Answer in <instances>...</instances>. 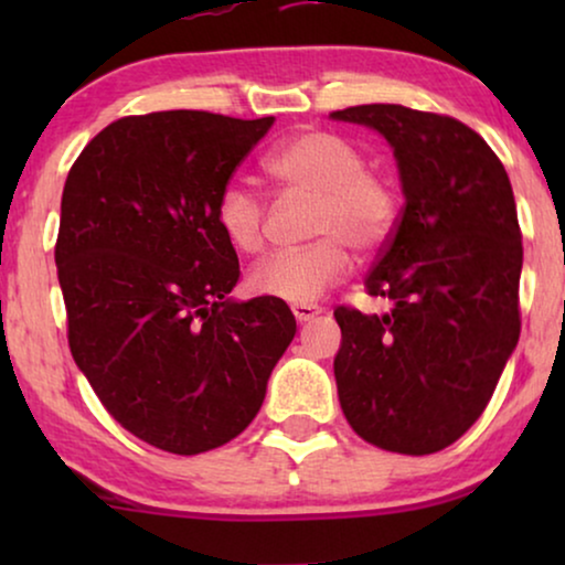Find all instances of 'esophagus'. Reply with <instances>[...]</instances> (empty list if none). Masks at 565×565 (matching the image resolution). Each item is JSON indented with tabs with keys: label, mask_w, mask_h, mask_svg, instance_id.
I'll use <instances>...</instances> for the list:
<instances>
[{
	"label": "esophagus",
	"mask_w": 565,
	"mask_h": 565,
	"mask_svg": "<svg viewBox=\"0 0 565 565\" xmlns=\"http://www.w3.org/2000/svg\"><path fill=\"white\" fill-rule=\"evenodd\" d=\"M323 311L321 306H313V303H296L292 306V316H296L298 323H308L311 319H316Z\"/></svg>",
	"instance_id": "esophagus-1"
}]
</instances>
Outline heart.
Instances as JSON below:
<instances>
[{"instance_id":"obj_1","label":"heart","mask_w":565,"mask_h":565,"mask_svg":"<svg viewBox=\"0 0 565 565\" xmlns=\"http://www.w3.org/2000/svg\"><path fill=\"white\" fill-rule=\"evenodd\" d=\"M265 172L288 195L313 198L308 236L316 242L262 259L246 277L252 292L311 303L350 273V249L373 254L398 221V190L381 169L365 167L352 141L331 130H303L267 153ZM215 226L234 249L257 254L265 244V203L242 184L215 200Z\"/></svg>"}]
</instances>
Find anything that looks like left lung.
<instances>
[{
  "mask_svg": "<svg viewBox=\"0 0 565 565\" xmlns=\"http://www.w3.org/2000/svg\"><path fill=\"white\" fill-rule=\"evenodd\" d=\"M331 118L375 128L391 143L406 200L365 280L391 311H334L339 404L381 450H445L483 414L520 339L512 184L491 146L450 115L358 105Z\"/></svg>",
  "mask_w": 565,
  "mask_h": 565,
  "instance_id": "left-lung-1",
  "label": "left lung"
}]
</instances>
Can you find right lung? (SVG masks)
<instances>
[{"mask_svg":"<svg viewBox=\"0 0 565 565\" xmlns=\"http://www.w3.org/2000/svg\"><path fill=\"white\" fill-rule=\"evenodd\" d=\"M275 118L128 115L84 146L56 238L68 347L130 435L198 455L249 427L296 337L280 298H228L236 249L215 200Z\"/></svg>","mask_w":565,"mask_h":565,"instance_id":"add662e5","label":"right lung"}]
</instances>
